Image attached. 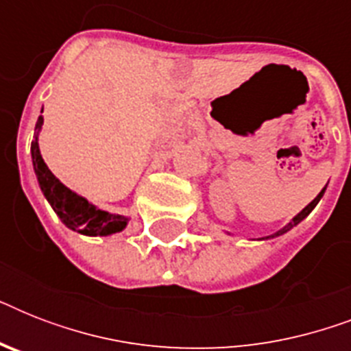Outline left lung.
<instances>
[{"label": "left lung", "instance_id": "left-lung-1", "mask_svg": "<svg viewBox=\"0 0 351 351\" xmlns=\"http://www.w3.org/2000/svg\"><path fill=\"white\" fill-rule=\"evenodd\" d=\"M326 186H328V184H326ZM324 191H326V187H322V191L319 193V195H317V197L313 198V200H311V202L308 204V206H306V208L302 209V211H300V213H297V215H295L293 219L289 220L288 224L284 226L282 230L275 231V233H273V234H267V237H264V239H277V237H280V234L288 233L289 230H293L295 226H297V224H300V222H302V220H304L306 217H308V215H310L311 211H313V209H315V206H317V204L321 202V198H322V195H324ZM228 234H230V233H228ZM261 240H262V239H261Z\"/></svg>", "mask_w": 351, "mask_h": 351}]
</instances>
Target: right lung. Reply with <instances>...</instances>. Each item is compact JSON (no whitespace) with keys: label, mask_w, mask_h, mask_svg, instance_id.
I'll use <instances>...</instances> for the list:
<instances>
[{"label":"right lung","mask_w":351,"mask_h":351,"mask_svg":"<svg viewBox=\"0 0 351 351\" xmlns=\"http://www.w3.org/2000/svg\"><path fill=\"white\" fill-rule=\"evenodd\" d=\"M43 112V109H41ZM41 125H43V117L38 118L34 129V138L30 143V154H32V165H34L36 178L40 184V189L47 202L51 204L54 213L60 217L63 224L67 226L69 230L78 231L87 237H109V234L120 233L129 224V217L125 215H117L104 211V209L96 208L95 204L82 195H78L73 189H69L63 182H60L56 176L52 175V171L47 167L45 160L41 156L40 136Z\"/></svg>","instance_id":"1"}]
</instances>
